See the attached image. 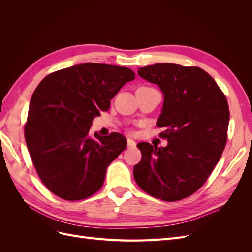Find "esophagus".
Returning a JSON list of instances; mask_svg holds the SVG:
<instances>
[{"instance_id": "obj_1", "label": "esophagus", "mask_w": 252, "mask_h": 252, "mask_svg": "<svg viewBox=\"0 0 252 252\" xmlns=\"http://www.w3.org/2000/svg\"><path fill=\"white\" fill-rule=\"evenodd\" d=\"M127 145H128L129 148H134L136 146V143L131 139H128L127 140Z\"/></svg>"}]
</instances>
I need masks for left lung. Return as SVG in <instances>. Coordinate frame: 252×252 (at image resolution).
<instances>
[{"instance_id":"8db88e82","label":"left lung","mask_w":252,"mask_h":252,"mask_svg":"<svg viewBox=\"0 0 252 252\" xmlns=\"http://www.w3.org/2000/svg\"><path fill=\"white\" fill-rule=\"evenodd\" d=\"M138 73L164 94L157 125L165 128L159 135L168 144H138L142 158L133 167L134 180L157 199H185L203 186L222 157L229 123L226 96L199 67L162 63Z\"/></svg>"}]
</instances>
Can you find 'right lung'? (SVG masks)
<instances>
[{"label":"right lung","mask_w":252,"mask_h":252,"mask_svg":"<svg viewBox=\"0 0 252 252\" xmlns=\"http://www.w3.org/2000/svg\"><path fill=\"white\" fill-rule=\"evenodd\" d=\"M135 79L127 67L98 63L74 65L48 74L29 104L25 140L41 181L67 201L95 193L106 170L127 146L113 132L89 136L93 120L107 111L110 100Z\"/></svg>","instance_id":"add662e5"}]
</instances>
